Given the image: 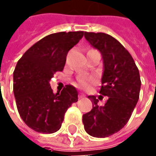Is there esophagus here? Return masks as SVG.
<instances>
[{"mask_svg": "<svg viewBox=\"0 0 156 156\" xmlns=\"http://www.w3.org/2000/svg\"><path fill=\"white\" fill-rule=\"evenodd\" d=\"M78 98H79V99H82L83 98H85V95L83 94V93H79L78 95Z\"/></svg>", "mask_w": 156, "mask_h": 156, "instance_id": "1", "label": "esophagus"}]
</instances>
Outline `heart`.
<instances>
[{
    "label": "heart",
    "mask_w": 156,
    "mask_h": 156,
    "mask_svg": "<svg viewBox=\"0 0 156 156\" xmlns=\"http://www.w3.org/2000/svg\"><path fill=\"white\" fill-rule=\"evenodd\" d=\"M96 82V78L95 77H86V76H82L78 78L77 81V85L83 89L90 88L93 83Z\"/></svg>",
    "instance_id": "obj_1"
}]
</instances>
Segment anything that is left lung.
<instances>
[{
  "instance_id": "obj_1",
  "label": "left lung",
  "mask_w": 156,
  "mask_h": 156,
  "mask_svg": "<svg viewBox=\"0 0 156 156\" xmlns=\"http://www.w3.org/2000/svg\"><path fill=\"white\" fill-rule=\"evenodd\" d=\"M84 37L103 57L99 93L107 96L108 100L104 106H98V99L89 96L93 106L83 115V123L90 136L105 138L119 131L129 120L139 99L141 78L130 53L115 38L104 33L88 32H84Z\"/></svg>"
}]
</instances>
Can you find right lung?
<instances>
[{"label":"right lung","instance_id":"1","mask_svg":"<svg viewBox=\"0 0 156 156\" xmlns=\"http://www.w3.org/2000/svg\"><path fill=\"white\" fill-rule=\"evenodd\" d=\"M83 31L60 32L44 37L30 47L19 59L14 72V93L22 120L36 132L58 131L65 113L78 102L76 88L67 84L54 94L49 81L62 72L66 55L82 39Z\"/></svg>","mask_w":156,"mask_h":156}]
</instances>
